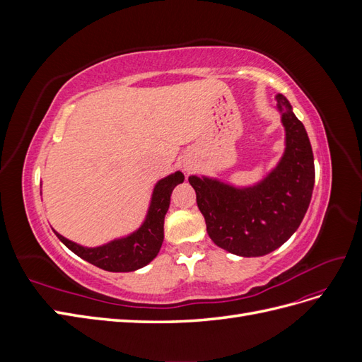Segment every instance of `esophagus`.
Masks as SVG:
<instances>
[{
	"label": "esophagus",
	"instance_id": "1",
	"mask_svg": "<svg viewBox=\"0 0 362 362\" xmlns=\"http://www.w3.org/2000/svg\"><path fill=\"white\" fill-rule=\"evenodd\" d=\"M182 169H184V172L189 173V172L193 169V164H192L190 161H184V163H182Z\"/></svg>",
	"mask_w": 362,
	"mask_h": 362
}]
</instances>
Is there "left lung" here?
Returning a JSON list of instances; mask_svg holds the SVG:
<instances>
[{
	"label": "left lung",
	"instance_id": "obj_1",
	"mask_svg": "<svg viewBox=\"0 0 362 362\" xmlns=\"http://www.w3.org/2000/svg\"><path fill=\"white\" fill-rule=\"evenodd\" d=\"M275 100L286 148L266 177L249 185L206 175L189 177L208 235L238 257H262L286 243L308 210L314 189V156L306 129L286 96L278 93Z\"/></svg>",
	"mask_w": 362,
	"mask_h": 362
}]
</instances>
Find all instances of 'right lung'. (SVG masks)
Instances as JSON below:
<instances>
[{"label": "right lung", "instance_id": "add662e5", "mask_svg": "<svg viewBox=\"0 0 362 362\" xmlns=\"http://www.w3.org/2000/svg\"><path fill=\"white\" fill-rule=\"evenodd\" d=\"M184 181L182 172L177 170L157 181L151 194L146 216L141 225L127 235L110 240L101 246H83L63 237L57 231L60 242L75 255L107 272H134L154 259L164 238V216L170 204V194Z\"/></svg>", "mask_w": 362, "mask_h": 362}]
</instances>
